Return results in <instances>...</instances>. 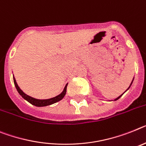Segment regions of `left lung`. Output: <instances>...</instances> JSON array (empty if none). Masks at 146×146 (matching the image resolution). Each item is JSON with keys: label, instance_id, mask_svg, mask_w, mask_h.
I'll return each mask as SVG.
<instances>
[{"label": "left lung", "instance_id": "8db88e82", "mask_svg": "<svg viewBox=\"0 0 146 146\" xmlns=\"http://www.w3.org/2000/svg\"><path fill=\"white\" fill-rule=\"evenodd\" d=\"M133 80H132V82H131V84H130V86L128 87V89H127V90H128V89H129V88H130V87H131V84H132V83H133ZM126 90H125V91H126ZM124 93H125V92H124ZM124 93H123V94H124ZM123 94H122V95H120V96H118V97H117V99H115V100H114V101H116V100H118L119 99V98H120L121 96H122V95H123Z\"/></svg>", "mask_w": 146, "mask_h": 146}]
</instances>
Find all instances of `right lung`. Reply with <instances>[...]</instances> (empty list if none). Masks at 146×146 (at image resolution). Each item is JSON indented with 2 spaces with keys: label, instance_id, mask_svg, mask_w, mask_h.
I'll use <instances>...</instances> for the list:
<instances>
[{
  "label": "right lung",
  "instance_id": "1",
  "mask_svg": "<svg viewBox=\"0 0 146 146\" xmlns=\"http://www.w3.org/2000/svg\"><path fill=\"white\" fill-rule=\"evenodd\" d=\"M13 81H14L15 86L17 90H18V94H20L22 97L24 98V100H27L28 102H29L30 104H32L33 105H35L36 107H44V106H47V105H52V104L56 103L57 102L62 100L64 98V96H65L66 92H67V84H66L65 87L64 88L63 91L58 95V96H55V97L50 98V99H47V100H38V99H35V98L32 97L30 96H28L27 94H26L23 90L19 88V86L18 85L16 82V80L15 79L14 76H13Z\"/></svg>",
  "mask_w": 146,
  "mask_h": 146
}]
</instances>
